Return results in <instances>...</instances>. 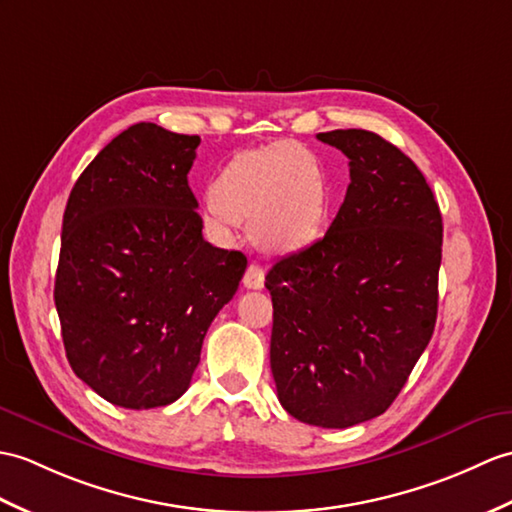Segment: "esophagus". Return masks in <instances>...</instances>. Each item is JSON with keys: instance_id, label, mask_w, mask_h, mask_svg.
<instances>
[{"instance_id": "1", "label": "esophagus", "mask_w": 512, "mask_h": 512, "mask_svg": "<svg viewBox=\"0 0 512 512\" xmlns=\"http://www.w3.org/2000/svg\"><path fill=\"white\" fill-rule=\"evenodd\" d=\"M264 270H261V266H257V264H251L246 268V272H244V279H242V283H244V288H248V290H261L264 288Z\"/></svg>"}]
</instances>
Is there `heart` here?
I'll list each match as a JSON object with an SVG mask.
<instances>
[{"label":"heart","instance_id":"1","mask_svg":"<svg viewBox=\"0 0 512 512\" xmlns=\"http://www.w3.org/2000/svg\"><path fill=\"white\" fill-rule=\"evenodd\" d=\"M213 222H248L253 244L268 255H294L325 229L329 185L323 163L296 141L246 150L211 185Z\"/></svg>","mask_w":512,"mask_h":512}]
</instances>
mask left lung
I'll list each match as a JSON object with an SVG mask.
<instances>
[{"mask_svg": "<svg viewBox=\"0 0 512 512\" xmlns=\"http://www.w3.org/2000/svg\"><path fill=\"white\" fill-rule=\"evenodd\" d=\"M316 137L347 154L351 183L325 237L268 270L270 368L294 419L342 430L390 408L434 334L443 218L390 141Z\"/></svg>", "mask_w": 512, "mask_h": 512, "instance_id": "obj_1", "label": "left lung"}]
</instances>
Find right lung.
Masks as SVG:
<instances>
[{
    "mask_svg": "<svg viewBox=\"0 0 512 512\" xmlns=\"http://www.w3.org/2000/svg\"><path fill=\"white\" fill-rule=\"evenodd\" d=\"M198 135L141 122L100 150L71 189L54 303L74 373L128 410L189 388L211 320L246 257L202 237L187 185Z\"/></svg>",
    "mask_w": 512,
    "mask_h": 512,
    "instance_id": "obj_1",
    "label": "right lung"
}]
</instances>
